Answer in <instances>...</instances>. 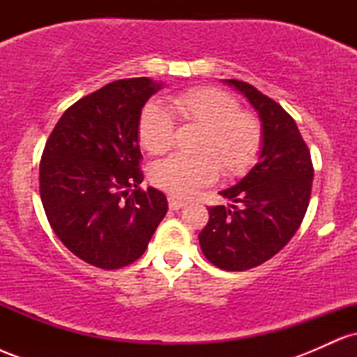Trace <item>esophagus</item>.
<instances>
[{
	"label": "esophagus",
	"instance_id": "esophagus-1",
	"mask_svg": "<svg viewBox=\"0 0 357 357\" xmlns=\"http://www.w3.org/2000/svg\"><path fill=\"white\" fill-rule=\"evenodd\" d=\"M167 202H169V210H181L183 206H186V203L181 202V199L173 198V196H169V199H167Z\"/></svg>",
	"mask_w": 357,
	"mask_h": 357
}]
</instances>
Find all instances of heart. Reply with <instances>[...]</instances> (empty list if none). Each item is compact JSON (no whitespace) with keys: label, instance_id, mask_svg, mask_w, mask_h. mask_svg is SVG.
<instances>
[{"label":"heart","instance_id":"b5f03b06","mask_svg":"<svg viewBox=\"0 0 357 357\" xmlns=\"http://www.w3.org/2000/svg\"><path fill=\"white\" fill-rule=\"evenodd\" d=\"M183 124L203 127L196 151L199 154H173L151 166L153 184L171 195L186 198L199 188L215 183L220 165L225 174L243 176L252 169L264 132L255 117L241 112L240 102L215 87H196L176 93L169 109L158 102H147L139 114L137 137L151 154H162L173 146L174 119Z\"/></svg>","mask_w":357,"mask_h":357}]
</instances>
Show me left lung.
I'll return each mask as SVG.
<instances>
[{
  "instance_id": "obj_1",
  "label": "left lung",
  "mask_w": 357,
  "mask_h": 357,
  "mask_svg": "<svg viewBox=\"0 0 357 357\" xmlns=\"http://www.w3.org/2000/svg\"><path fill=\"white\" fill-rule=\"evenodd\" d=\"M261 121L260 159L238 184L220 195L233 204L208 208L199 233L203 255L215 267L243 272L265 264L289 243L304 220L314 166L298 127L280 104L247 82L230 79Z\"/></svg>"
}]
</instances>
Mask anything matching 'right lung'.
Returning <instances> with one entry per match:
<instances>
[{
    "label": "right lung",
    "mask_w": 357,
    "mask_h": 357,
    "mask_svg": "<svg viewBox=\"0 0 357 357\" xmlns=\"http://www.w3.org/2000/svg\"><path fill=\"white\" fill-rule=\"evenodd\" d=\"M161 87L147 77L107 84L65 110L45 144V215L61 243L93 267L134 264L167 211L165 192L139 186V114Z\"/></svg>",
    "instance_id": "1"
}]
</instances>
